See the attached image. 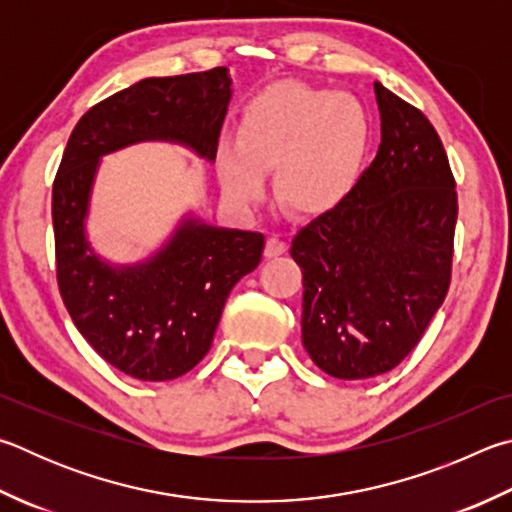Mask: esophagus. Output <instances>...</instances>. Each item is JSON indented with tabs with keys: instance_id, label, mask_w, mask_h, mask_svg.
<instances>
[{
	"instance_id": "esophagus-1",
	"label": "esophagus",
	"mask_w": 512,
	"mask_h": 512,
	"mask_svg": "<svg viewBox=\"0 0 512 512\" xmlns=\"http://www.w3.org/2000/svg\"><path fill=\"white\" fill-rule=\"evenodd\" d=\"M282 253H286V241L280 235H268L264 255L266 257H277V255H282Z\"/></svg>"
}]
</instances>
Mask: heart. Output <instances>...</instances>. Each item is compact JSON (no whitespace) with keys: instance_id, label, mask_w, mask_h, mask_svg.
<instances>
[{"instance_id":"b5f03b06","label":"heart","mask_w":512,"mask_h":512,"mask_svg":"<svg viewBox=\"0 0 512 512\" xmlns=\"http://www.w3.org/2000/svg\"><path fill=\"white\" fill-rule=\"evenodd\" d=\"M365 147L367 116L356 98L284 80L250 98L237 147L219 152V172L232 199L253 201L262 192V172L275 170L286 208L322 215L353 190Z\"/></svg>"}]
</instances>
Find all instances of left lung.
<instances>
[{
    "label": "left lung",
    "mask_w": 512,
    "mask_h": 512,
    "mask_svg": "<svg viewBox=\"0 0 512 512\" xmlns=\"http://www.w3.org/2000/svg\"><path fill=\"white\" fill-rule=\"evenodd\" d=\"M380 147L347 199L293 237L302 342L333 378L392 371L450 288L457 183L421 109L374 85Z\"/></svg>",
    "instance_id": "left-lung-1"
}]
</instances>
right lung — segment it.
Returning <instances> with one entry per match:
<instances>
[{
  "mask_svg": "<svg viewBox=\"0 0 512 512\" xmlns=\"http://www.w3.org/2000/svg\"><path fill=\"white\" fill-rule=\"evenodd\" d=\"M228 102L226 67L136 82L78 120L55 174L51 212L62 302L82 338L132 378L159 383L199 365L232 286L262 259L264 235L185 219L152 259L109 266L85 237L100 156L159 138L215 161Z\"/></svg>",
  "mask_w": 512,
  "mask_h": 512,
  "instance_id": "right-lung-1",
  "label": "right lung"
}]
</instances>
